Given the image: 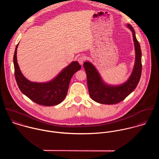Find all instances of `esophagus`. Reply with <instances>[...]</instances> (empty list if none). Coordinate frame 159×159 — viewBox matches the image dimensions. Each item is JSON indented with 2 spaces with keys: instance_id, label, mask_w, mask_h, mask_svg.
Masks as SVG:
<instances>
[{
  "instance_id": "esophagus-1",
  "label": "esophagus",
  "mask_w": 159,
  "mask_h": 159,
  "mask_svg": "<svg viewBox=\"0 0 159 159\" xmlns=\"http://www.w3.org/2000/svg\"><path fill=\"white\" fill-rule=\"evenodd\" d=\"M84 60H85V58H84V57L83 56H80V57L78 58V62H79V64H80V65H83V62L84 61Z\"/></svg>"
}]
</instances>
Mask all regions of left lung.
<instances>
[{
    "label": "left lung",
    "mask_w": 159,
    "mask_h": 159,
    "mask_svg": "<svg viewBox=\"0 0 159 159\" xmlns=\"http://www.w3.org/2000/svg\"><path fill=\"white\" fill-rule=\"evenodd\" d=\"M126 25L133 34L135 61L132 72L125 83L119 85L108 84L103 81L100 73L92 63L89 61L84 63L90 97L97 103L112 105L122 101L136 88L139 81L142 70L141 48L133 27L130 24Z\"/></svg>",
    "instance_id": "left-lung-1"
}]
</instances>
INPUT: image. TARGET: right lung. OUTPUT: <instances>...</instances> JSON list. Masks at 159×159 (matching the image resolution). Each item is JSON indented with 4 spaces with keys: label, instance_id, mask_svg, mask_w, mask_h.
<instances>
[{
    "label": "right lung",
    "instance_id": "1",
    "mask_svg": "<svg viewBox=\"0 0 159 159\" xmlns=\"http://www.w3.org/2000/svg\"><path fill=\"white\" fill-rule=\"evenodd\" d=\"M17 45L13 56L15 76L17 84L23 94L35 103L43 106H54L66 98L70 81L75 73L81 68L77 61L71 62L52 80L45 83L32 82L21 73L17 62Z\"/></svg>",
    "mask_w": 159,
    "mask_h": 159
}]
</instances>
